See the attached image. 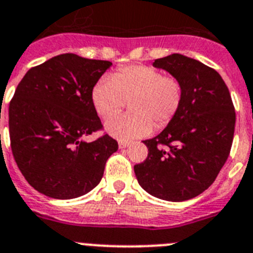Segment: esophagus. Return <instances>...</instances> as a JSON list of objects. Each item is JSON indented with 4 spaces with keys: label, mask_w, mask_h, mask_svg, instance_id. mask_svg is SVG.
<instances>
[{
    "label": "esophagus",
    "mask_w": 253,
    "mask_h": 253,
    "mask_svg": "<svg viewBox=\"0 0 253 253\" xmlns=\"http://www.w3.org/2000/svg\"><path fill=\"white\" fill-rule=\"evenodd\" d=\"M129 144H130V142H128V141H119V148H126L129 146Z\"/></svg>",
    "instance_id": "esophagus-1"
}]
</instances>
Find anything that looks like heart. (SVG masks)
I'll list each match as a JSON object with an SVG mask.
<instances>
[{"mask_svg":"<svg viewBox=\"0 0 253 253\" xmlns=\"http://www.w3.org/2000/svg\"><path fill=\"white\" fill-rule=\"evenodd\" d=\"M90 97L103 119L118 114L125 101H130L131 114L115 116L105 124L110 135L128 141L151 134L153 126L163 129L169 125L182 106L183 88L175 77L163 75L153 66L130 65L101 78Z\"/></svg>","mask_w":253,"mask_h":253,"instance_id":"b5f03b06","label":"heart"}]
</instances>
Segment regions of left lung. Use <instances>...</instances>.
<instances>
[{"label": "left lung", "mask_w": 253, "mask_h": 253, "mask_svg": "<svg viewBox=\"0 0 253 253\" xmlns=\"http://www.w3.org/2000/svg\"><path fill=\"white\" fill-rule=\"evenodd\" d=\"M153 66L180 82L183 101L172 122L143 141L148 156L134 172L153 197L182 202L206 191L225 164L234 137V106L219 73L197 60L172 53Z\"/></svg>", "instance_id": "8db88e82"}]
</instances>
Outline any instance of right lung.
<instances>
[{"mask_svg": "<svg viewBox=\"0 0 253 253\" xmlns=\"http://www.w3.org/2000/svg\"><path fill=\"white\" fill-rule=\"evenodd\" d=\"M105 60L62 53L24 75L8 106L14 159L34 189L57 200L88 193L101 182L118 142L105 134L92 103V88L111 66Z\"/></svg>", "mask_w": 253, "mask_h": 253, "instance_id": "add662e5", "label": "right lung"}]
</instances>
